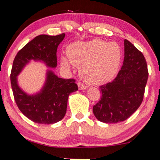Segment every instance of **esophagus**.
Returning <instances> with one entry per match:
<instances>
[{"label": "esophagus", "mask_w": 160, "mask_h": 160, "mask_svg": "<svg viewBox=\"0 0 160 160\" xmlns=\"http://www.w3.org/2000/svg\"><path fill=\"white\" fill-rule=\"evenodd\" d=\"M78 85L79 89L80 90H84V89H86V88H88L86 86H85V85H83L82 82H78Z\"/></svg>", "instance_id": "1"}]
</instances>
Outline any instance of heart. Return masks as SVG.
Wrapping results in <instances>:
<instances>
[{
  "label": "heart",
  "instance_id": "1",
  "mask_svg": "<svg viewBox=\"0 0 160 160\" xmlns=\"http://www.w3.org/2000/svg\"><path fill=\"white\" fill-rule=\"evenodd\" d=\"M60 65L70 68V62L80 67L81 78L88 83L101 85L110 81L118 72L122 60V50L116 42L94 39L87 42H74L66 48ZM68 58V60L67 59Z\"/></svg>",
  "mask_w": 160,
  "mask_h": 160
}]
</instances>
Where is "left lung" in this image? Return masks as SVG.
Returning a JSON list of instances; mask_svg holds the SVG:
<instances>
[{"label": "left lung", "mask_w": 160, "mask_h": 160, "mask_svg": "<svg viewBox=\"0 0 160 160\" xmlns=\"http://www.w3.org/2000/svg\"><path fill=\"white\" fill-rule=\"evenodd\" d=\"M148 78L145 57L125 39L122 66L112 82L100 86L102 98L93 107L95 117L105 123L127 120L142 103Z\"/></svg>", "instance_id": "1"}]
</instances>
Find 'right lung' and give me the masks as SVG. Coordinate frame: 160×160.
<instances>
[{
  "label": "right lung",
  "mask_w": 160,
  "mask_h": 160,
  "mask_svg": "<svg viewBox=\"0 0 160 160\" xmlns=\"http://www.w3.org/2000/svg\"><path fill=\"white\" fill-rule=\"evenodd\" d=\"M64 38V33L38 35L18 52L13 61L10 79L16 104L23 115L36 123L49 125L61 120L66 113L68 96L78 90V85L74 79L58 78L53 71L48 69L41 89L29 94L19 86L18 76L31 60L43 62L48 68H56L57 49Z\"/></svg>",
  "instance_id": "1"
}]
</instances>
